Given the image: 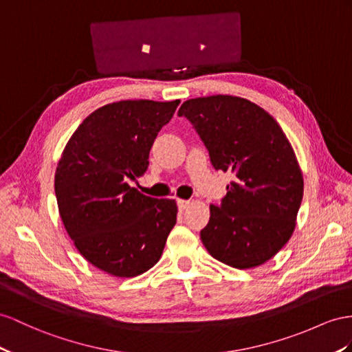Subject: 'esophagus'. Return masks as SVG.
Listing matches in <instances>:
<instances>
[{"label": "esophagus", "instance_id": "obj_1", "mask_svg": "<svg viewBox=\"0 0 352 352\" xmlns=\"http://www.w3.org/2000/svg\"><path fill=\"white\" fill-rule=\"evenodd\" d=\"M188 204H190V201H184V199H177V205H178V210L179 211H184Z\"/></svg>", "mask_w": 352, "mask_h": 352}]
</instances>
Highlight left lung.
Returning <instances> with one entry per match:
<instances>
[{
  "label": "left lung",
  "instance_id": "obj_1",
  "mask_svg": "<svg viewBox=\"0 0 352 352\" xmlns=\"http://www.w3.org/2000/svg\"><path fill=\"white\" fill-rule=\"evenodd\" d=\"M208 148L215 169L235 179L201 230L219 262L250 269L263 265L292 238L303 197V177L290 141L263 108L248 99L214 95L179 107Z\"/></svg>",
  "mask_w": 352,
  "mask_h": 352
}]
</instances>
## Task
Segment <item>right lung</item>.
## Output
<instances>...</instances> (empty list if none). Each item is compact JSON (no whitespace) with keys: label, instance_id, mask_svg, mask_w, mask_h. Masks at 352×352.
<instances>
[{"label":"right lung","instance_id":"right-lung-1","mask_svg":"<svg viewBox=\"0 0 352 352\" xmlns=\"http://www.w3.org/2000/svg\"><path fill=\"white\" fill-rule=\"evenodd\" d=\"M170 102L119 101L89 114L62 151L55 193L62 223L89 263L113 276L147 272L177 223V204L129 186L148 168L150 148L173 119Z\"/></svg>","mask_w":352,"mask_h":352}]
</instances>
